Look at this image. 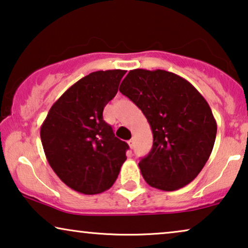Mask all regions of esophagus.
<instances>
[{
  "instance_id": "34e87169",
  "label": "esophagus",
  "mask_w": 248,
  "mask_h": 248,
  "mask_svg": "<svg viewBox=\"0 0 248 248\" xmlns=\"http://www.w3.org/2000/svg\"><path fill=\"white\" fill-rule=\"evenodd\" d=\"M128 144H129V146H130L131 149L135 148V140H134V139H130V140L128 141Z\"/></svg>"
}]
</instances>
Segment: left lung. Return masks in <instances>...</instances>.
Segmentation results:
<instances>
[{
	"label": "left lung",
	"mask_w": 248,
	"mask_h": 248,
	"mask_svg": "<svg viewBox=\"0 0 248 248\" xmlns=\"http://www.w3.org/2000/svg\"><path fill=\"white\" fill-rule=\"evenodd\" d=\"M119 91L147 119L153 147L139 162L149 186L175 191L195 179L214 148L217 124L198 90L174 73L132 69Z\"/></svg>",
	"instance_id": "left-lung-1"
}]
</instances>
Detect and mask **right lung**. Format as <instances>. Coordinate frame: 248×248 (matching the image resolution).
Instances as JSON below:
<instances>
[{
	"label": "right lung",
	"mask_w": 248,
	"mask_h": 248,
	"mask_svg": "<svg viewBox=\"0 0 248 248\" xmlns=\"http://www.w3.org/2000/svg\"><path fill=\"white\" fill-rule=\"evenodd\" d=\"M123 69L97 71L72 85L53 104L40 128L46 157L71 189L96 194L116 182L129 148L103 120V109L116 96Z\"/></svg>",
	"instance_id": "obj_1"
}]
</instances>
